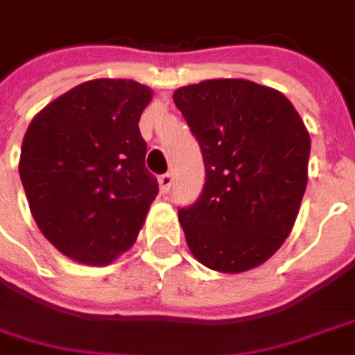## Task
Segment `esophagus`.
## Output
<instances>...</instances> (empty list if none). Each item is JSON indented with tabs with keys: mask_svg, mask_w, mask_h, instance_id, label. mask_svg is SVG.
Wrapping results in <instances>:
<instances>
[{
	"mask_svg": "<svg viewBox=\"0 0 355 355\" xmlns=\"http://www.w3.org/2000/svg\"><path fill=\"white\" fill-rule=\"evenodd\" d=\"M158 184H160V191H162V193H168L171 187H173V175H171V173L160 175V177H158Z\"/></svg>",
	"mask_w": 355,
	"mask_h": 355,
	"instance_id": "34e87169",
	"label": "esophagus"
}]
</instances>
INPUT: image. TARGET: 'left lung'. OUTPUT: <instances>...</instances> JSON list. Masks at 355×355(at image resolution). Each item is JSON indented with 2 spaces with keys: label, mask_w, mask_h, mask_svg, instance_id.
<instances>
[{
  "label": "left lung",
  "mask_w": 355,
  "mask_h": 355,
  "mask_svg": "<svg viewBox=\"0 0 355 355\" xmlns=\"http://www.w3.org/2000/svg\"><path fill=\"white\" fill-rule=\"evenodd\" d=\"M198 140L205 187L178 209L191 253L241 273L267 261L295 223L311 140L291 102L249 80H205L175 92Z\"/></svg>",
  "instance_id": "obj_1"
}]
</instances>
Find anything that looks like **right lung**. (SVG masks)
<instances>
[{"label": "right lung", "instance_id": "add662e5", "mask_svg": "<svg viewBox=\"0 0 355 355\" xmlns=\"http://www.w3.org/2000/svg\"><path fill=\"white\" fill-rule=\"evenodd\" d=\"M150 98L135 80H90L32 120L19 178L40 231L66 257L108 265L135 243L158 195L138 128Z\"/></svg>", "mask_w": 355, "mask_h": 355}]
</instances>
